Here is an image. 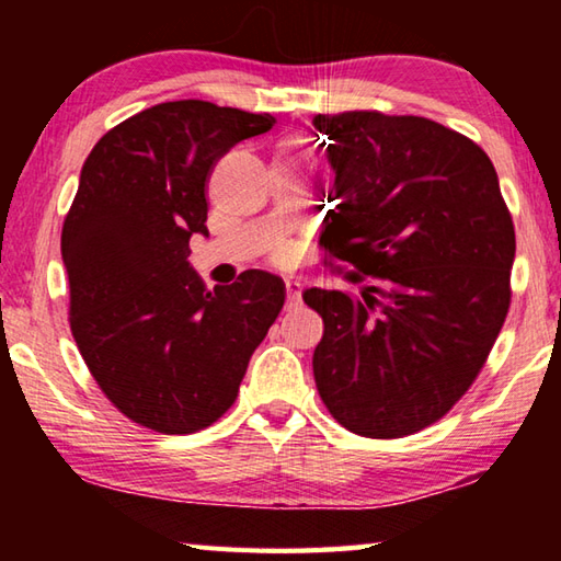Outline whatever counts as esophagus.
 <instances>
[{"mask_svg": "<svg viewBox=\"0 0 561 561\" xmlns=\"http://www.w3.org/2000/svg\"><path fill=\"white\" fill-rule=\"evenodd\" d=\"M301 301V284L297 279H287V309L299 307Z\"/></svg>", "mask_w": 561, "mask_h": 561, "instance_id": "esophagus-1", "label": "esophagus"}]
</instances>
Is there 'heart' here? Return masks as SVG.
<instances>
[{
  "mask_svg": "<svg viewBox=\"0 0 561 561\" xmlns=\"http://www.w3.org/2000/svg\"><path fill=\"white\" fill-rule=\"evenodd\" d=\"M282 156H289V158H291V156H294V146H291V144L284 146V153H282Z\"/></svg>",
  "mask_w": 561,
  "mask_h": 561,
  "instance_id": "1",
  "label": "heart"
}]
</instances>
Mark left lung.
<instances>
[{
    "label": "left lung",
    "instance_id": "8db88e82",
    "mask_svg": "<svg viewBox=\"0 0 561 561\" xmlns=\"http://www.w3.org/2000/svg\"><path fill=\"white\" fill-rule=\"evenodd\" d=\"M339 201L321 244L356 294L304 289L324 319L314 378L329 413L364 438H403L468 391L505 324L515 227L495 165L421 116L348 111L311 121Z\"/></svg>",
    "mask_w": 561,
    "mask_h": 561
}]
</instances>
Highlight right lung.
<instances>
[{"instance_id":"obj_1","label":"right lung","mask_w":561,"mask_h":561,"mask_svg":"<svg viewBox=\"0 0 561 561\" xmlns=\"http://www.w3.org/2000/svg\"><path fill=\"white\" fill-rule=\"evenodd\" d=\"M272 126L270 113L168 101L111 128L81 168L61 232L71 334L108 401L150 431L215 423L284 307L277 274L207 289L187 262L190 237H207L213 165Z\"/></svg>"}]
</instances>
